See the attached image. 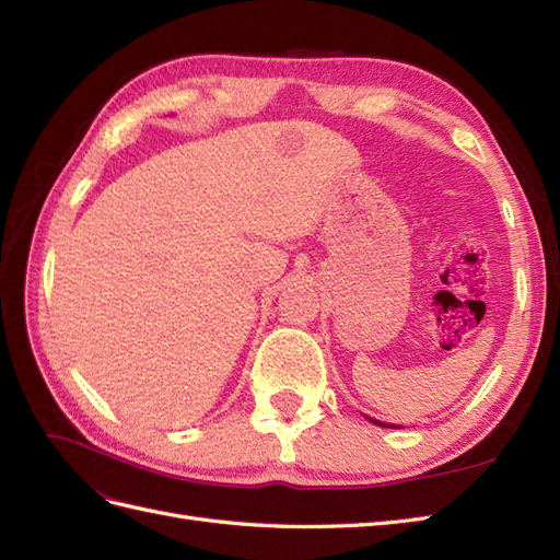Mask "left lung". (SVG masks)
Listing matches in <instances>:
<instances>
[{
	"instance_id": "8db88e82",
	"label": "left lung",
	"mask_w": 560,
	"mask_h": 560,
	"mask_svg": "<svg viewBox=\"0 0 560 560\" xmlns=\"http://www.w3.org/2000/svg\"><path fill=\"white\" fill-rule=\"evenodd\" d=\"M371 422H376V425H381V428H393V425H387V422H378V420H371Z\"/></svg>"
}]
</instances>
